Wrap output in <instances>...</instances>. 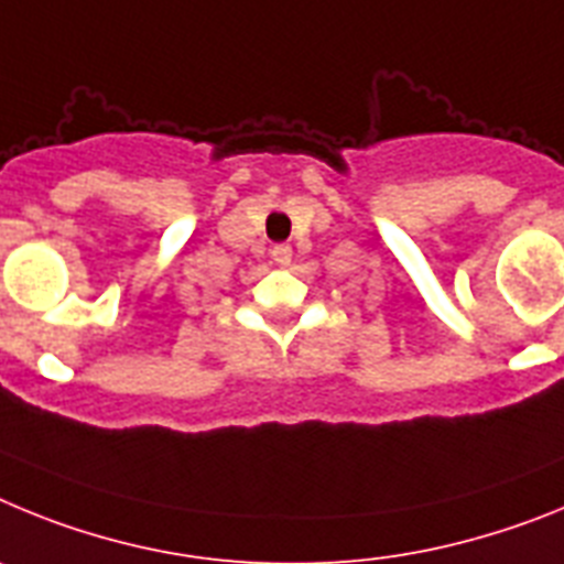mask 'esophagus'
<instances>
[{
  "label": "esophagus",
  "mask_w": 564,
  "mask_h": 564,
  "mask_svg": "<svg viewBox=\"0 0 564 564\" xmlns=\"http://www.w3.org/2000/svg\"><path fill=\"white\" fill-rule=\"evenodd\" d=\"M272 261H275L278 267H289V263H292V247H289V243L272 247Z\"/></svg>",
  "instance_id": "esophagus-1"
}]
</instances>
